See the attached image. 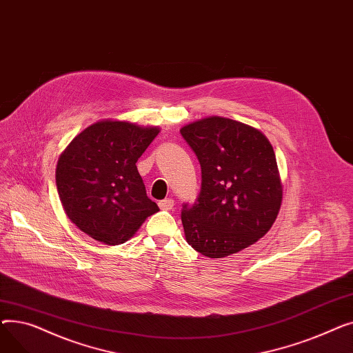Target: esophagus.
I'll use <instances>...</instances> for the list:
<instances>
[{"label": "esophagus", "mask_w": 353, "mask_h": 353, "mask_svg": "<svg viewBox=\"0 0 353 353\" xmlns=\"http://www.w3.org/2000/svg\"><path fill=\"white\" fill-rule=\"evenodd\" d=\"M159 208L161 210H172L174 208V200L172 199H164V200H160L159 201Z\"/></svg>", "instance_id": "esophagus-1"}]
</instances>
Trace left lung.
<instances>
[{"label": "left lung", "instance_id": "8db88e82", "mask_svg": "<svg viewBox=\"0 0 353 353\" xmlns=\"http://www.w3.org/2000/svg\"><path fill=\"white\" fill-rule=\"evenodd\" d=\"M180 133L201 167L200 194L181 210L188 243L213 259L249 248L269 232L282 205L272 144L257 128L219 116Z\"/></svg>", "mask_w": 353, "mask_h": 353}]
</instances>
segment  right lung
I'll return each instance as SVG.
<instances>
[{
	"label": "right lung",
	"mask_w": 353,
	"mask_h": 353,
	"mask_svg": "<svg viewBox=\"0 0 353 353\" xmlns=\"http://www.w3.org/2000/svg\"><path fill=\"white\" fill-rule=\"evenodd\" d=\"M159 133V127L101 120L67 145L55 183L65 214L81 232L104 245H120L159 212L136 165Z\"/></svg>",
	"instance_id": "right-lung-1"
}]
</instances>
